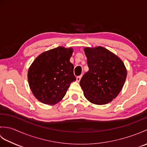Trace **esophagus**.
Instances as JSON below:
<instances>
[{
    "mask_svg": "<svg viewBox=\"0 0 147 147\" xmlns=\"http://www.w3.org/2000/svg\"><path fill=\"white\" fill-rule=\"evenodd\" d=\"M82 76H77V77H76V82H80L81 79H82Z\"/></svg>",
    "mask_w": 147,
    "mask_h": 147,
    "instance_id": "34e87169",
    "label": "esophagus"
}]
</instances>
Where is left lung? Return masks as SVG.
I'll return each instance as SVG.
<instances>
[{"mask_svg": "<svg viewBox=\"0 0 147 147\" xmlns=\"http://www.w3.org/2000/svg\"><path fill=\"white\" fill-rule=\"evenodd\" d=\"M88 71L80 86L92 104L105 105L116 98L125 83L127 70L121 59L103 47L84 48Z\"/></svg>", "mask_w": 147, "mask_h": 147, "instance_id": "obj_1", "label": "left lung"}]
</instances>
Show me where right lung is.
<instances>
[{"instance_id":"obj_1","label":"right lung","mask_w":147,"mask_h":147,"mask_svg":"<svg viewBox=\"0 0 147 147\" xmlns=\"http://www.w3.org/2000/svg\"><path fill=\"white\" fill-rule=\"evenodd\" d=\"M73 49L58 47L40 54L28 71V81L35 97L53 105L64 98L71 82L76 81L70 62Z\"/></svg>"}]
</instances>
